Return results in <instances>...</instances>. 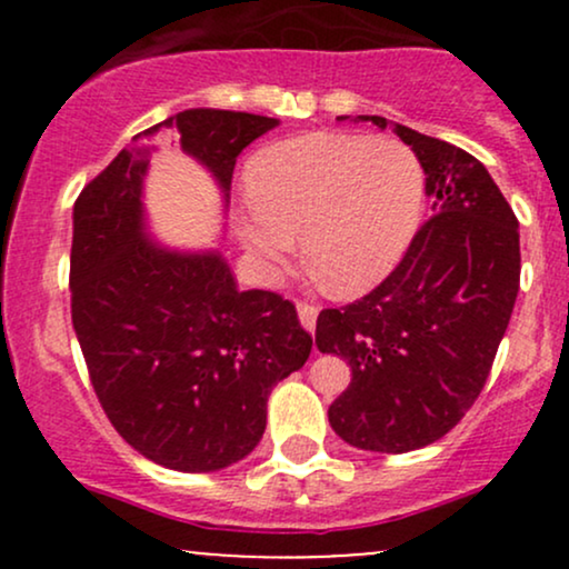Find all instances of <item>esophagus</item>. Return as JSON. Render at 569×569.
<instances>
[{"mask_svg": "<svg viewBox=\"0 0 569 569\" xmlns=\"http://www.w3.org/2000/svg\"><path fill=\"white\" fill-rule=\"evenodd\" d=\"M297 312H299V323H302L307 331L316 329V321H318V307L316 305L299 302L297 305Z\"/></svg>", "mask_w": 569, "mask_h": 569, "instance_id": "34e87169", "label": "esophagus"}]
</instances>
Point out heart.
<instances>
[{
    "label": "heart",
    "mask_w": 569,
    "mask_h": 569,
    "mask_svg": "<svg viewBox=\"0 0 569 569\" xmlns=\"http://www.w3.org/2000/svg\"><path fill=\"white\" fill-rule=\"evenodd\" d=\"M257 213L240 240L259 276L291 267L293 238L307 264L339 297L375 289L403 259L426 202V171L403 141L307 133L270 143L246 168Z\"/></svg>",
    "instance_id": "1"
}]
</instances>
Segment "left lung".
<instances>
[{"label":"left lung","mask_w":569,"mask_h":569,"mask_svg":"<svg viewBox=\"0 0 569 569\" xmlns=\"http://www.w3.org/2000/svg\"><path fill=\"white\" fill-rule=\"evenodd\" d=\"M358 120L388 128L377 114ZM393 130L422 162L433 217L375 291L321 310L316 345L352 371L329 407L335 433L401 455L447 436L479 398L511 321L521 253L519 221L473 154L407 126Z\"/></svg>","instance_id":"1"}]
</instances>
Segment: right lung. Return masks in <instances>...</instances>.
I'll return each instance as SVG.
<instances>
[{
	"instance_id": "add662e5",
	"label": "right lung",
	"mask_w": 569,
	"mask_h": 569,
	"mask_svg": "<svg viewBox=\"0 0 569 569\" xmlns=\"http://www.w3.org/2000/svg\"><path fill=\"white\" fill-rule=\"evenodd\" d=\"M276 117L187 109L122 149L74 202L71 323L117 433L158 466L208 473L253 452L270 390L302 369L312 337L272 291H240L219 251L147 234L143 176L162 130L230 198L234 160Z\"/></svg>"
}]
</instances>
